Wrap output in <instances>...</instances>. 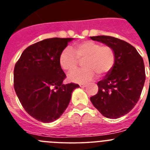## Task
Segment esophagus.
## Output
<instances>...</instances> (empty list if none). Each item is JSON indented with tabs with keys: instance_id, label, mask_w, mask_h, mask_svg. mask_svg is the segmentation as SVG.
Returning a JSON list of instances; mask_svg holds the SVG:
<instances>
[{
	"instance_id": "esophagus-1",
	"label": "esophagus",
	"mask_w": 150,
	"mask_h": 150,
	"mask_svg": "<svg viewBox=\"0 0 150 150\" xmlns=\"http://www.w3.org/2000/svg\"><path fill=\"white\" fill-rule=\"evenodd\" d=\"M79 86L82 87V88H84V87L86 86V84H80L79 85Z\"/></svg>"
}]
</instances>
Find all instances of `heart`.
I'll return each mask as SVG.
<instances>
[{
    "label": "heart",
    "instance_id": "obj_1",
    "mask_svg": "<svg viewBox=\"0 0 150 150\" xmlns=\"http://www.w3.org/2000/svg\"><path fill=\"white\" fill-rule=\"evenodd\" d=\"M78 59L83 60L84 68L71 73L68 78L74 83H86L97 74L104 76L110 71L115 63V53L110 46L86 40L64 49L59 56V64L64 70L71 72L77 67Z\"/></svg>",
    "mask_w": 150,
    "mask_h": 150
}]
</instances>
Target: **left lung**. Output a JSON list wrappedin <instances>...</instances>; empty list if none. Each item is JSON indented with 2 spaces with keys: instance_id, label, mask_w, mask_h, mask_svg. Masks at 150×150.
Here are the masks:
<instances>
[{
  "instance_id": "8db88e82",
  "label": "left lung",
  "mask_w": 150,
  "mask_h": 150,
  "mask_svg": "<svg viewBox=\"0 0 150 150\" xmlns=\"http://www.w3.org/2000/svg\"><path fill=\"white\" fill-rule=\"evenodd\" d=\"M90 38L111 47L115 53L114 65L97 83L98 92L90 100L103 116L117 119L132 110L140 98L146 79L144 60L125 41L110 36Z\"/></svg>"
}]
</instances>
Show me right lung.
Returning <instances> with one entry per match:
<instances>
[{"label": "right lung", "instance_id": "right-lung-1", "mask_svg": "<svg viewBox=\"0 0 150 150\" xmlns=\"http://www.w3.org/2000/svg\"><path fill=\"white\" fill-rule=\"evenodd\" d=\"M74 38H49L24 50L14 67V88L26 112L49 123L62 115L79 85L64 84L59 56Z\"/></svg>", "mask_w": 150, "mask_h": 150}]
</instances>
